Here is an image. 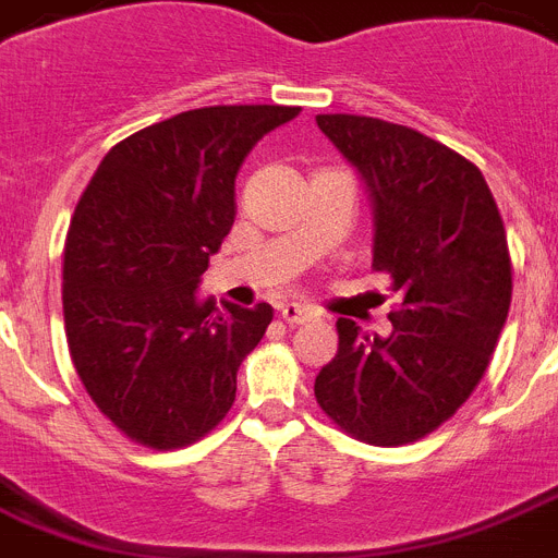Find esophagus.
<instances>
[{"label": "esophagus", "mask_w": 558, "mask_h": 558, "mask_svg": "<svg viewBox=\"0 0 558 558\" xmlns=\"http://www.w3.org/2000/svg\"><path fill=\"white\" fill-rule=\"evenodd\" d=\"M279 316H282L284 325H304V322H313V318H316V313H313L311 307H304V304L288 302L279 307Z\"/></svg>", "instance_id": "obj_1"}]
</instances>
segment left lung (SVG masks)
I'll list each match as a JSON object with an SVG mask.
<instances>
[{"instance_id":"left-lung-1","label":"left lung","mask_w":558,"mask_h":558,"mask_svg":"<svg viewBox=\"0 0 558 558\" xmlns=\"http://www.w3.org/2000/svg\"><path fill=\"white\" fill-rule=\"evenodd\" d=\"M373 199V270L401 296L389 336L338 318L316 401L347 435L403 446L474 392L511 307L506 226L483 171L421 132L364 116H316Z\"/></svg>"}]
</instances>
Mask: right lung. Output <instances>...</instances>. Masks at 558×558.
<instances>
[{
	"label": "right lung",
	"mask_w": 558,
	"mask_h": 558,
	"mask_svg": "<svg viewBox=\"0 0 558 558\" xmlns=\"http://www.w3.org/2000/svg\"><path fill=\"white\" fill-rule=\"evenodd\" d=\"M299 107H203L107 151L64 245V327L81 384L149 449L208 435L236 398V369L274 307L199 299V276L233 226L247 151Z\"/></svg>",
	"instance_id": "right-lung-1"
}]
</instances>
